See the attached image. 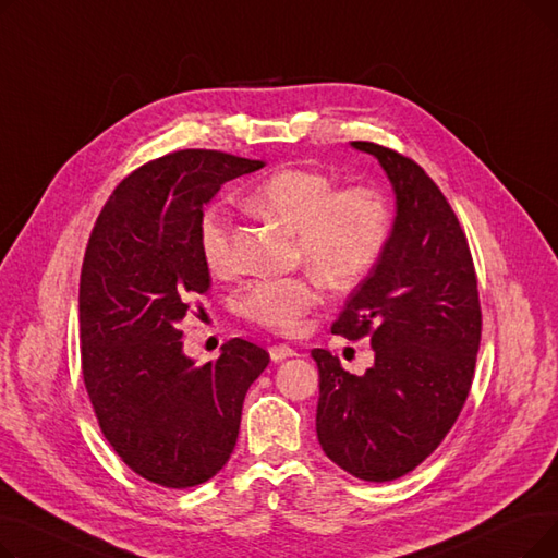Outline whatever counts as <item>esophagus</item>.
I'll list each match as a JSON object with an SVG mask.
<instances>
[{
  "label": "esophagus",
  "instance_id": "1",
  "mask_svg": "<svg viewBox=\"0 0 558 558\" xmlns=\"http://www.w3.org/2000/svg\"><path fill=\"white\" fill-rule=\"evenodd\" d=\"M269 355H271L274 362H282L287 357H296L299 353L291 345H287V343H276V345L269 348Z\"/></svg>",
  "mask_w": 558,
  "mask_h": 558
}]
</instances>
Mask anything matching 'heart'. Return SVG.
Here are the masks:
<instances>
[{
    "mask_svg": "<svg viewBox=\"0 0 558 558\" xmlns=\"http://www.w3.org/2000/svg\"><path fill=\"white\" fill-rule=\"evenodd\" d=\"M248 208L282 223L296 238V257L335 289L355 287L383 257L393 230V210L373 185L339 187L330 173L291 167L274 173L246 198ZM205 267L223 276L232 269V223L210 208L198 223ZM312 274L259 278L240 299V314L276 332L294 335L320 303V280Z\"/></svg>",
    "mask_w": 558,
    "mask_h": 558,
    "instance_id": "obj_1",
    "label": "heart"
}]
</instances>
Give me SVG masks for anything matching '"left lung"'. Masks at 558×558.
Wrapping results in <instances>:
<instances>
[{"instance_id":"obj_1","label":"left lung","mask_w":558,"mask_h":558,"mask_svg":"<svg viewBox=\"0 0 558 558\" xmlns=\"http://www.w3.org/2000/svg\"><path fill=\"white\" fill-rule=\"evenodd\" d=\"M353 146L387 171L398 215L383 257L332 324V335L371 339L375 364L353 375L328 350H312L316 436L345 473L391 482L421 465L459 418L475 375L482 307L473 255L444 192L389 146Z\"/></svg>"}]
</instances>
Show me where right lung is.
<instances>
[{"label":"right lung","instance_id":"obj_1","mask_svg":"<svg viewBox=\"0 0 558 558\" xmlns=\"http://www.w3.org/2000/svg\"><path fill=\"white\" fill-rule=\"evenodd\" d=\"M262 167L208 149L146 162L114 187L85 246L83 385L112 450L165 488H192L221 471L238 444L244 396L269 364L267 350L238 337L196 366L179 330L210 291L198 246L203 205Z\"/></svg>","mask_w":558,"mask_h":558}]
</instances>
